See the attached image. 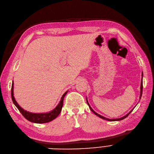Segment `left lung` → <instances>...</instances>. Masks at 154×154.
Here are the masks:
<instances>
[{"mask_svg":"<svg viewBox=\"0 0 154 154\" xmlns=\"http://www.w3.org/2000/svg\"><path fill=\"white\" fill-rule=\"evenodd\" d=\"M142 78H143V72L142 73ZM142 91H143V82H142H142H141V85H140V99H141V97H142ZM86 101H87V103H88V104L89 105V108H90V109L94 113V114L96 115V116H99V118H102V119H106V120H108V121H111V122H114V121H119V120H122V119H125V118H126L127 116H128L130 114V112L133 110V109L131 110V111H130V112H128V114H127L126 115H125V116H124L123 117H122V118H117V119H108V118H105V117H104V116H101V115H99V114H97V112H96L94 111L92 109V108L91 107V106L89 105V103H88V99H87V98H86Z\"/></svg>","mask_w":154,"mask_h":154,"instance_id":"8db88e82","label":"left lung"}]
</instances>
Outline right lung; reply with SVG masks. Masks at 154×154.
<instances>
[{
    "label": "right lung",
    "mask_w": 154,
    "mask_h": 154,
    "mask_svg": "<svg viewBox=\"0 0 154 154\" xmlns=\"http://www.w3.org/2000/svg\"><path fill=\"white\" fill-rule=\"evenodd\" d=\"M13 89H14V82H12V88H11V97H12L13 103L14 104V105L17 107V108L19 109L20 112L21 113L23 116L26 119H28V121L31 122L36 123H48L55 119L60 115V113L62 111L63 103V98L68 92L67 91L63 94V95L62 96L60 101L58 104L57 106V107L54 109H53L50 112H46V113H32V112H28L27 111H25L17 104L14 97Z\"/></svg>",
    "instance_id": "add662e5"
}]
</instances>
